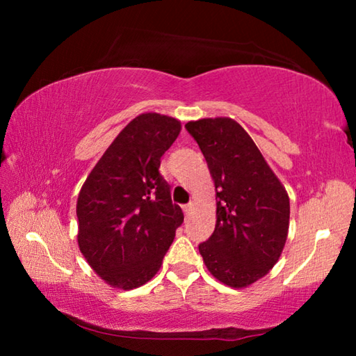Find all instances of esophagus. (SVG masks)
I'll return each instance as SVG.
<instances>
[{
    "instance_id": "1",
    "label": "esophagus",
    "mask_w": 356,
    "mask_h": 356,
    "mask_svg": "<svg viewBox=\"0 0 356 356\" xmlns=\"http://www.w3.org/2000/svg\"><path fill=\"white\" fill-rule=\"evenodd\" d=\"M182 209H184V212H185V213H190V212H191V209H193V204H191V202L185 204V206H184Z\"/></svg>"
}]
</instances>
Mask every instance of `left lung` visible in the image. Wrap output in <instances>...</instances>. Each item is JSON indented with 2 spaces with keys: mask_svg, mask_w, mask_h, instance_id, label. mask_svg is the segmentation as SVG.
Instances as JSON below:
<instances>
[{
  "mask_svg": "<svg viewBox=\"0 0 356 356\" xmlns=\"http://www.w3.org/2000/svg\"><path fill=\"white\" fill-rule=\"evenodd\" d=\"M216 190V225L200 243L204 264L222 284L242 289L278 262L289 231L287 191L242 125L231 118L191 120Z\"/></svg>",
  "mask_w": 356,
  "mask_h": 356,
  "instance_id": "left-lung-1",
  "label": "left lung"
}]
</instances>
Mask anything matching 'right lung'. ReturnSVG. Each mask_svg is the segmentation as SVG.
Instances as JSON below:
<instances>
[{
    "mask_svg": "<svg viewBox=\"0 0 356 356\" xmlns=\"http://www.w3.org/2000/svg\"><path fill=\"white\" fill-rule=\"evenodd\" d=\"M180 134L177 119L144 113L127 124L83 184L78 246L108 284L140 287L159 272L184 212L171 201L160 160Z\"/></svg>",
    "mask_w": 356,
    "mask_h": 356,
    "instance_id": "right-lung-1",
    "label": "right lung"
}]
</instances>
